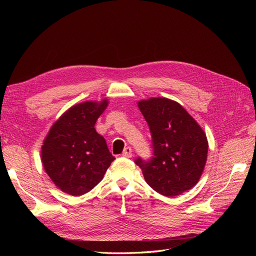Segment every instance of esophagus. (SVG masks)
<instances>
[{"mask_svg":"<svg viewBox=\"0 0 256 256\" xmlns=\"http://www.w3.org/2000/svg\"><path fill=\"white\" fill-rule=\"evenodd\" d=\"M122 157H126V158H131L132 157V150H131L130 147H126L125 150L122 152Z\"/></svg>","mask_w":256,"mask_h":256,"instance_id":"34e87169","label":"esophagus"}]
</instances>
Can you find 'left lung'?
I'll return each mask as SVG.
<instances>
[{
	"label": "left lung",
	"mask_w": 256,
	"mask_h": 256,
	"mask_svg": "<svg viewBox=\"0 0 256 256\" xmlns=\"http://www.w3.org/2000/svg\"><path fill=\"white\" fill-rule=\"evenodd\" d=\"M150 127L152 157H138L145 182L164 196H176L198 184L204 170L208 142L204 131L184 108L166 98L138 102Z\"/></svg>",
	"instance_id": "1"
}]
</instances>
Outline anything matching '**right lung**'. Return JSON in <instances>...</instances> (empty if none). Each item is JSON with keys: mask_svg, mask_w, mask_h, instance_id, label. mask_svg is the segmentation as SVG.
<instances>
[{"mask_svg": "<svg viewBox=\"0 0 256 256\" xmlns=\"http://www.w3.org/2000/svg\"><path fill=\"white\" fill-rule=\"evenodd\" d=\"M108 102H83L54 122L42 147V160L52 182L63 192L79 196L102 180L115 159L95 124Z\"/></svg>", "mask_w": 256, "mask_h": 256, "instance_id": "obj_1", "label": "right lung"}]
</instances>
